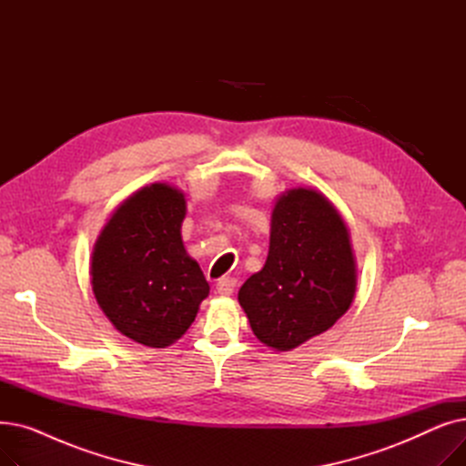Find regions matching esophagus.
Here are the masks:
<instances>
[{
    "label": "esophagus",
    "mask_w": 466,
    "mask_h": 466,
    "mask_svg": "<svg viewBox=\"0 0 466 466\" xmlns=\"http://www.w3.org/2000/svg\"><path fill=\"white\" fill-rule=\"evenodd\" d=\"M236 289V279L234 278H223L217 281V292L220 297H230Z\"/></svg>",
    "instance_id": "34e87169"
}]
</instances>
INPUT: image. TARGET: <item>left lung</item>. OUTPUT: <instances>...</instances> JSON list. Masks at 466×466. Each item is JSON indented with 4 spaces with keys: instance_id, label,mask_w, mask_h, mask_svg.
I'll return each mask as SVG.
<instances>
[{
    "instance_id": "left-lung-1",
    "label": "left lung",
    "mask_w": 466,
    "mask_h": 466,
    "mask_svg": "<svg viewBox=\"0 0 466 466\" xmlns=\"http://www.w3.org/2000/svg\"><path fill=\"white\" fill-rule=\"evenodd\" d=\"M355 289L357 266L339 211L313 188L283 192L272 211L266 264L238 292L253 334L276 351L295 350L350 309Z\"/></svg>"
}]
</instances>
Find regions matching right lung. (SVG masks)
<instances>
[{"mask_svg":"<svg viewBox=\"0 0 466 466\" xmlns=\"http://www.w3.org/2000/svg\"><path fill=\"white\" fill-rule=\"evenodd\" d=\"M185 194L153 183L122 202L92 251L96 302L113 327L147 348H166L192 325L209 283L185 251Z\"/></svg>","mask_w":466,"mask_h":466,"instance_id":"right-lung-1","label":"right lung"}]
</instances>
